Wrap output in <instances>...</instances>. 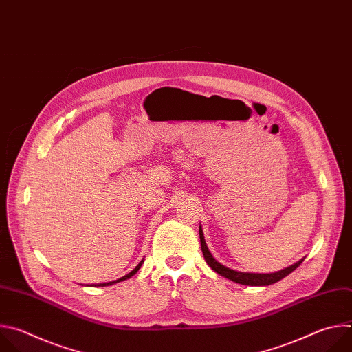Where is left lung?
Wrapping results in <instances>:
<instances>
[{
  "label": "left lung",
  "mask_w": 352,
  "mask_h": 352,
  "mask_svg": "<svg viewBox=\"0 0 352 352\" xmlns=\"http://www.w3.org/2000/svg\"><path fill=\"white\" fill-rule=\"evenodd\" d=\"M199 238H200V245H202V252H204V256H205V261L206 263L214 270L217 272L219 274L224 276L226 278H230L231 281H235L238 284H243V285H270V284H274L277 283L278 280L284 278L285 276H288L289 273H292L300 263H302V261L296 262L295 265L284 269V270H280V272H276V273H270V274H255V273H241V272H235V270H231L226 266H223L221 263H219L210 254V250L205 242V236H204V231H202V227H199Z\"/></svg>",
  "instance_id": "1"
}]
</instances>
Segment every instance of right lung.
<instances>
[{
  "instance_id": "right-lung-1",
  "label": "right lung",
  "mask_w": 352,
  "mask_h": 352,
  "mask_svg": "<svg viewBox=\"0 0 352 352\" xmlns=\"http://www.w3.org/2000/svg\"><path fill=\"white\" fill-rule=\"evenodd\" d=\"M142 263H143V261L131 272V273H128L126 276H124V277H121V278H118V280H116V281H110V283H104V284H98V287H104V285H111V284H114V283H118V281H122V280H126V278H129V277H132L139 269H140V266H142Z\"/></svg>"
}]
</instances>
